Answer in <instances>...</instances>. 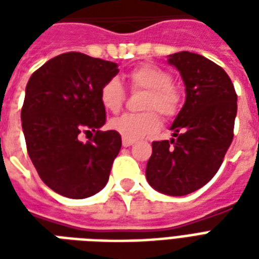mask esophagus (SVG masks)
Returning <instances> with one entry per match:
<instances>
[{
  "label": "esophagus",
  "mask_w": 259,
  "mask_h": 259,
  "mask_svg": "<svg viewBox=\"0 0 259 259\" xmlns=\"http://www.w3.org/2000/svg\"><path fill=\"white\" fill-rule=\"evenodd\" d=\"M122 144H123V147H130V146H133V144H135V141L127 140V139H123V140H122Z\"/></svg>",
  "instance_id": "34e87169"
}]
</instances>
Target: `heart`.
<instances>
[{"instance_id":"obj_1","label":"heart","mask_w":259,"mask_h":259,"mask_svg":"<svg viewBox=\"0 0 259 259\" xmlns=\"http://www.w3.org/2000/svg\"><path fill=\"white\" fill-rule=\"evenodd\" d=\"M130 87L133 90H146L143 102V113H126L113 119L111 127L123 139L140 140L152 136L161 129V118L155 111L170 118L178 112L180 94L172 84V76L163 69L154 65H141L127 74ZM124 89L116 77L107 80L100 90L102 107L112 113H118L124 102Z\"/></svg>"}]
</instances>
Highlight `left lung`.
Returning a JSON list of instances; mask_svg holds the SVG:
<instances>
[{
  "instance_id": "8db88e82",
  "label": "left lung",
  "mask_w": 259,
  "mask_h": 259,
  "mask_svg": "<svg viewBox=\"0 0 259 259\" xmlns=\"http://www.w3.org/2000/svg\"><path fill=\"white\" fill-rule=\"evenodd\" d=\"M179 70L186 101L170 126V140L154 141L147 162V182L166 195H186L215 176L233 140L237 96L219 65L198 54L168 57Z\"/></svg>"
}]
</instances>
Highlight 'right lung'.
I'll list each match as a JSON object with an SVG mask.
<instances>
[{
	"label": "right lung",
	"instance_id": "obj_1",
	"mask_svg": "<svg viewBox=\"0 0 259 259\" xmlns=\"http://www.w3.org/2000/svg\"><path fill=\"white\" fill-rule=\"evenodd\" d=\"M118 72L115 62L66 53L27 81L20 113L26 147L38 176L55 193L79 200L107 185L122 139L115 130H100L105 124L100 90ZM91 131V142L78 140L80 133Z\"/></svg>",
	"mask_w": 259,
	"mask_h": 259
}]
</instances>
